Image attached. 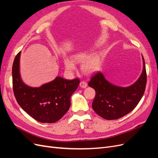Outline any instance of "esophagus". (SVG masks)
Returning <instances> with one entry per match:
<instances>
[{"instance_id": "esophagus-1", "label": "esophagus", "mask_w": 158, "mask_h": 158, "mask_svg": "<svg viewBox=\"0 0 158 158\" xmlns=\"http://www.w3.org/2000/svg\"><path fill=\"white\" fill-rule=\"evenodd\" d=\"M80 86L81 88H85V87L87 86V82H85V81L84 80H82L80 83Z\"/></svg>"}]
</instances>
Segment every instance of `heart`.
Instances as JSON below:
<instances>
[{"label": "heart", "mask_w": 158, "mask_h": 158, "mask_svg": "<svg viewBox=\"0 0 158 158\" xmlns=\"http://www.w3.org/2000/svg\"><path fill=\"white\" fill-rule=\"evenodd\" d=\"M70 59H66L64 60V65L66 69L69 71H73L76 69L75 64L81 63V69L85 74H92L97 72L102 63L101 55L94 53L89 56V52L82 51L76 52L71 56Z\"/></svg>", "instance_id": "1"}]
</instances>
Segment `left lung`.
Listing matches in <instances>:
<instances>
[{"label": "left lung", "mask_w": 158, "mask_h": 158, "mask_svg": "<svg viewBox=\"0 0 158 158\" xmlns=\"http://www.w3.org/2000/svg\"><path fill=\"white\" fill-rule=\"evenodd\" d=\"M143 58V70L136 82L127 88L118 87L109 83L103 75L98 72L88 82L95 91L92 103L94 111L107 120H115L124 117L135 109L144 94L147 75Z\"/></svg>", "instance_id": "left-lung-1"}]
</instances>
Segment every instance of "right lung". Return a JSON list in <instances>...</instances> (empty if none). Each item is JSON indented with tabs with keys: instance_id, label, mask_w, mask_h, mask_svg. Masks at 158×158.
<instances>
[{
	"instance_id": "right-lung-1",
	"label": "right lung",
	"mask_w": 158,
	"mask_h": 158,
	"mask_svg": "<svg viewBox=\"0 0 158 158\" xmlns=\"http://www.w3.org/2000/svg\"><path fill=\"white\" fill-rule=\"evenodd\" d=\"M20 52L12 65V86L18 103L35 120L44 123L59 121L69 111L70 97L80 84V79L68 80L56 77L40 88H31L23 83L19 71Z\"/></svg>"
}]
</instances>
